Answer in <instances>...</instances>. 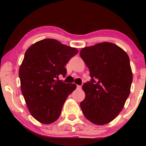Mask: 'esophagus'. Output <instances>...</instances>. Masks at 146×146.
I'll return each instance as SVG.
<instances>
[{"mask_svg":"<svg viewBox=\"0 0 146 146\" xmlns=\"http://www.w3.org/2000/svg\"><path fill=\"white\" fill-rule=\"evenodd\" d=\"M77 88H78V89H81L82 88V86H80V85H78V86H77Z\"/></svg>","mask_w":146,"mask_h":146,"instance_id":"1","label":"esophagus"}]
</instances>
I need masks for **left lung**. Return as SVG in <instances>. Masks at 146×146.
<instances>
[{
  "instance_id": "left-lung-1",
  "label": "left lung",
  "mask_w": 146,
  "mask_h": 146,
  "mask_svg": "<svg viewBox=\"0 0 146 146\" xmlns=\"http://www.w3.org/2000/svg\"><path fill=\"white\" fill-rule=\"evenodd\" d=\"M80 55L90 76L82 86L86 96L81 109L92 123L106 124L119 114L130 95L132 73L129 57L111 42L83 48Z\"/></svg>"
}]
</instances>
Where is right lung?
Instances as JSON below:
<instances>
[{
  "label": "right lung",
  "instance_id": "1",
  "mask_svg": "<svg viewBox=\"0 0 146 146\" xmlns=\"http://www.w3.org/2000/svg\"><path fill=\"white\" fill-rule=\"evenodd\" d=\"M78 53L77 48L54 39H44L25 52L19 69L21 91L30 113L44 124L56 121L66 98L76 88L74 84L59 80L66 75L65 66Z\"/></svg>",
  "mask_w": 146,
  "mask_h": 146
}]
</instances>
